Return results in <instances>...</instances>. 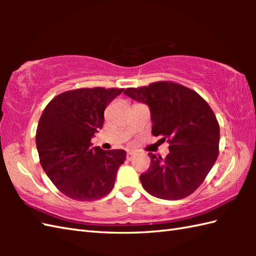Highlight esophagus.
Returning <instances> with one entry per match:
<instances>
[{"label": "esophagus", "instance_id": "esophagus-1", "mask_svg": "<svg viewBox=\"0 0 256 256\" xmlns=\"http://www.w3.org/2000/svg\"><path fill=\"white\" fill-rule=\"evenodd\" d=\"M135 154V152L134 150H128V155H126V157H128V160H131L132 158V156Z\"/></svg>", "mask_w": 256, "mask_h": 256}]
</instances>
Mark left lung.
Segmentation results:
<instances>
[{
	"label": "left lung",
	"mask_w": 256,
	"mask_h": 256,
	"mask_svg": "<svg viewBox=\"0 0 256 256\" xmlns=\"http://www.w3.org/2000/svg\"><path fill=\"white\" fill-rule=\"evenodd\" d=\"M124 94L150 108L152 133L170 143L166 158L148 154L150 166L140 176L144 189L165 200L192 194L218 158L220 128L214 111L197 92L170 81Z\"/></svg>",
	"instance_id": "1"
}]
</instances>
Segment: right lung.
Segmentation results:
<instances>
[{
  "label": "right lung",
  "mask_w": 256,
  "mask_h": 256,
  "mask_svg": "<svg viewBox=\"0 0 256 256\" xmlns=\"http://www.w3.org/2000/svg\"><path fill=\"white\" fill-rule=\"evenodd\" d=\"M123 90L66 91L54 98L42 112L36 131L40 165L67 197L94 201L113 189L126 152L92 148L91 138L103 126L106 108Z\"/></svg>",
  "instance_id": "add662e5"
}]
</instances>
